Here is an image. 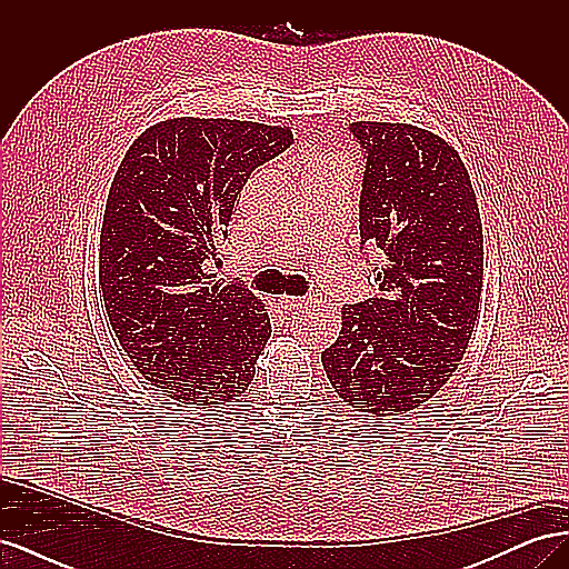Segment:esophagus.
Listing matches in <instances>:
<instances>
[{"mask_svg":"<svg viewBox=\"0 0 569 569\" xmlns=\"http://www.w3.org/2000/svg\"><path fill=\"white\" fill-rule=\"evenodd\" d=\"M308 299H282V306L287 308V311H308Z\"/></svg>","mask_w":569,"mask_h":569,"instance_id":"esophagus-1","label":"esophagus"}]
</instances>
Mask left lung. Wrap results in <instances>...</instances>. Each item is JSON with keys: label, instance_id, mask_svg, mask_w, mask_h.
<instances>
[{"label": "left lung", "instance_id": "obj_1", "mask_svg": "<svg viewBox=\"0 0 569 569\" xmlns=\"http://www.w3.org/2000/svg\"><path fill=\"white\" fill-rule=\"evenodd\" d=\"M358 230L377 256V295L347 303L322 351L339 399L372 416L427 403L451 380L481 308L485 237L465 163L439 134L408 123H360Z\"/></svg>", "mask_w": 569, "mask_h": 569}]
</instances>
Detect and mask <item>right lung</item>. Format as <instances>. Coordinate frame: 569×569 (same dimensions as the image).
Here are the masks:
<instances>
[{"label": "right lung", "mask_w": 569, "mask_h": 569, "mask_svg": "<svg viewBox=\"0 0 569 569\" xmlns=\"http://www.w3.org/2000/svg\"><path fill=\"white\" fill-rule=\"evenodd\" d=\"M295 142L251 120L173 118L137 140L111 182L99 284L116 339L147 382L194 406L242 396L270 339L261 299L209 272L237 194Z\"/></svg>", "instance_id": "obj_1"}]
</instances>
